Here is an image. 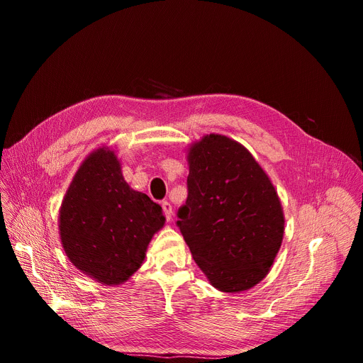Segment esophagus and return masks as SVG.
I'll return each mask as SVG.
<instances>
[{
    "mask_svg": "<svg viewBox=\"0 0 363 363\" xmlns=\"http://www.w3.org/2000/svg\"><path fill=\"white\" fill-rule=\"evenodd\" d=\"M162 207H163V212H164L166 219L172 220V216H174V207H172V204L169 201H163Z\"/></svg>",
    "mask_w": 363,
    "mask_h": 363,
    "instance_id": "34e87169",
    "label": "esophagus"
}]
</instances>
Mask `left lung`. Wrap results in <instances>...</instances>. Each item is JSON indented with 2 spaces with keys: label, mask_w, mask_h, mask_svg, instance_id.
Segmentation results:
<instances>
[{
  "label": "left lung",
  "mask_w": 363,
  "mask_h": 363,
  "mask_svg": "<svg viewBox=\"0 0 363 363\" xmlns=\"http://www.w3.org/2000/svg\"><path fill=\"white\" fill-rule=\"evenodd\" d=\"M188 164V197L177 225L193 259L219 291L255 287L284 237L275 186L249 150L219 133L189 147Z\"/></svg>",
  "instance_id": "1"
}]
</instances>
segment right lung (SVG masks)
Returning <instances> with one entry per match:
<instances>
[{"instance_id":"1","label":"right lung","mask_w":363,"mask_h":363,"mask_svg":"<svg viewBox=\"0 0 363 363\" xmlns=\"http://www.w3.org/2000/svg\"><path fill=\"white\" fill-rule=\"evenodd\" d=\"M162 207L123 179L114 151H92L60 207L59 230L69 260L106 285L125 282L143 264L148 242L164 225Z\"/></svg>"}]
</instances>
